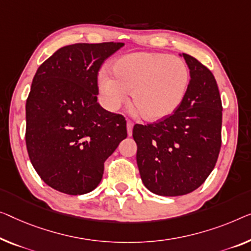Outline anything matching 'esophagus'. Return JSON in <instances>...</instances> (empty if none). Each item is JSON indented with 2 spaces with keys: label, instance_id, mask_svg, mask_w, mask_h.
Here are the masks:
<instances>
[{
  "label": "esophagus",
  "instance_id": "obj_1",
  "mask_svg": "<svg viewBox=\"0 0 251 251\" xmlns=\"http://www.w3.org/2000/svg\"><path fill=\"white\" fill-rule=\"evenodd\" d=\"M133 122L132 121H127L126 123V126H127V134H128V136H132L133 134Z\"/></svg>",
  "mask_w": 251,
  "mask_h": 251
}]
</instances>
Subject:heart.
<instances>
[{"mask_svg": "<svg viewBox=\"0 0 251 251\" xmlns=\"http://www.w3.org/2000/svg\"><path fill=\"white\" fill-rule=\"evenodd\" d=\"M99 75L98 87L108 109L116 110L130 91V103L145 121L156 122L177 110L189 85L185 62L161 53L137 51L122 56Z\"/></svg>", "mask_w": 251, "mask_h": 251, "instance_id": "b5f03b06", "label": "heart"}]
</instances>
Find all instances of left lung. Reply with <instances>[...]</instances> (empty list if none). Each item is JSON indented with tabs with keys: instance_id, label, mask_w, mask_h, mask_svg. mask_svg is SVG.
Listing matches in <instances>:
<instances>
[{
	"instance_id": "8db88e82",
	"label": "left lung",
	"mask_w": 251,
	"mask_h": 251,
	"mask_svg": "<svg viewBox=\"0 0 251 251\" xmlns=\"http://www.w3.org/2000/svg\"><path fill=\"white\" fill-rule=\"evenodd\" d=\"M180 56L190 74L180 106L162 121L133 128L141 179L160 196L197 189L214 169L221 149L222 102L215 77L195 57Z\"/></svg>"
}]
</instances>
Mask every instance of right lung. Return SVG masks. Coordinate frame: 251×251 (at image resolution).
<instances>
[{
	"instance_id": "add662e5",
	"label": "right lung",
	"mask_w": 251,
	"mask_h": 251,
	"mask_svg": "<svg viewBox=\"0 0 251 251\" xmlns=\"http://www.w3.org/2000/svg\"><path fill=\"white\" fill-rule=\"evenodd\" d=\"M123 46H64L33 76L25 103V144L37 174L58 192H92L101 181L104 161L127 136L125 118L97 100L100 66Z\"/></svg>"
}]
</instances>
